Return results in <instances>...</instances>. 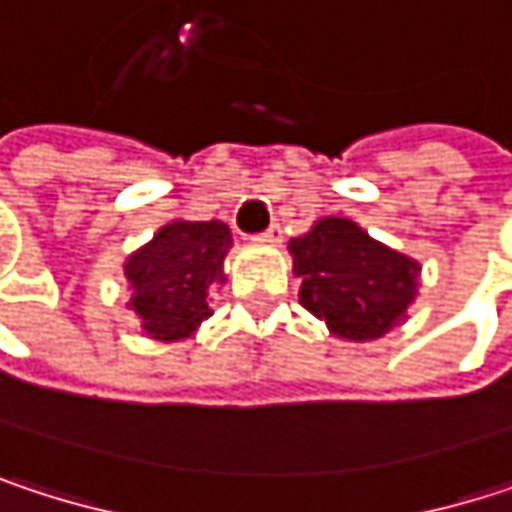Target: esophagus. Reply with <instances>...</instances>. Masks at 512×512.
I'll list each match as a JSON object with an SVG mask.
<instances>
[{
	"label": "esophagus",
	"instance_id": "esophagus-1",
	"mask_svg": "<svg viewBox=\"0 0 512 512\" xmlns=\"http://www.w3.org/2000/svg\"><path fill=\"white\" fill-rule=\"evenodd\" d=\"M260 243H281V225L272 222V225L260 234Z\"/></svg>",
	"mask_w": 512,
	"mask_h": 512
}]
</instances>
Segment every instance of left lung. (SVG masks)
<instances>
[{"label":"left lung","mask_w":512,"mask_h":512,"mask_svg":"<svg viewBox=\"0 0 512 512\" xmlns=\"http://www.w3.org/2000/svg\"><path fill=\"white\" fill-rule=\"evenodd\" d=\"M299 302L347 341H376L403 323L418 293V260L400 255L350 219H320L290 240Z\"/></svg>","instance_id":"8db88e82"}]
</instances>
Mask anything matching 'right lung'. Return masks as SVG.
<instances>
[{"label":"right lung","instance_id":"add662e5","mask_svg":"<svg viewBox=\"0 0 512 512\" xmlns=\"http://www.w3.org/2000/svg\"><path fill=\"white\" fill-rule=\"evenodd\" d=\"M231 249L225 222H168L154 240L127 257L124 275L133 287L130 308L154 341L189 338L213 311L207 290L225 281L222 263Z\"/></svg>","mask_w":512,"mask_h":512}]
</instances>
